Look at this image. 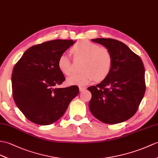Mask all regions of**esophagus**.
Returning <instances> with one entry per match:
<instances>
[{
	"label": "esophagus",
	"instance_id": "34e87169",
	"mask_svg": "<svg viewBox=\"0 0 158 158\" xmlns=\"http://www.w3.org/2000/svg\"><path fill=\"white\" fill-rule=\"evenodd\" d=\"M85 89H86L85 87H82V86L79 87V91H81H81H84Z\"/></svg>",
	"mask_w": 158,
	"mask_h": 158
}]
</instances>
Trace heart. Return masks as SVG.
<instances>
[{
    "instance_id": "heart-1",
    "label": "heart",
    "mask_w": 158,
    "mask_h": 158,
    "mask_svg": "<svg viewBox=\"0 0 158 158\" xmlns=\"http://www.w3.org/2000/svg\"><path fill=\"white\" fill-rule=\"evenodd\" d=\"M71 52L75 59H83L81 64L82 71L67 79L70 85H85L93 80L102 81L109 75L112 68V54L108 48L88 40H81L73 46ZM58 68L65 75L73 72L71 58L63 53L58 58Z\"/></svg>"
}]
</instances>
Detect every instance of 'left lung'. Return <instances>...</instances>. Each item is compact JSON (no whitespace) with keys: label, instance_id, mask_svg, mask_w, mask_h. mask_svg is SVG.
I'll list each match as a JSON object with an SVG mask.
<instances>
[{"label":"left lung","instance_id":"left-lung-1","mask_svg":"<svg viewBox=\"0 0 158 158\" xmlns=\"http://www.w3.org/2000/svg\"><path fill=\"white\" fill-rule=\"evenodd\" d=\"M91 40L110 51L113 63L107 77L96 86L87 88L91 94L89 110L102 123H123L136 113L144 96L146 87L143 63L138 55L118 40Z\"/></svg>","mask_w":158,"mask_h":158}]
</instances>
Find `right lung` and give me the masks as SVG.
Returning a JSON list of instances; mask_svg holds the SVG:
<instances>
[{
	"instance_id": "1",
	"label": "right lung",
	"mask_w": 158,
	"mask_h": 158,
	"mask_svg": "<svg viewBox=\"0 0 158 158\" xmlns=\"http://www.w3.org/2000/svg\"><path fill=\"white\" fill-rule=\"evenodd\" d=\"M75 42L54 40L33 46L15 65L11 82L17 106L31 122L48 125L59 119L79 94V87L59 88L65 80L58 60Z\"/></svg>"
}]
</instances>
